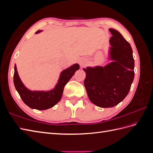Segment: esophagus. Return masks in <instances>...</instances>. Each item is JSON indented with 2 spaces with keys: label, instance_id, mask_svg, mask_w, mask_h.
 <instances>
[{
  "label": "esophagus",
  "instance_id": "34e87169",
  "mask_svg": "<svg viewBox=\"0 0 153 153\" xmlns=\"http://www.w3.org/2000/svg\"><path fill=\"white\" fill-rule=\"evenodd\" d=\"M87 64V61L85 59H81L80 60V65L82 67H84V66H86Z\"/></svg>",
  "mask_w": 153,
  "mask_h": 153
}]
</instances>
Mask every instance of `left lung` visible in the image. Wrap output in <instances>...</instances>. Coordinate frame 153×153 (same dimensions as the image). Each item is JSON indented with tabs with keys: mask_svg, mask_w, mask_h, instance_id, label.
Here are the masks:
<instances>
[{
	"mask_svg": "<svg viewBox=\"0 0 153 153\" xmlns=\"http://www.w3.org/2000/svg\"><path fill=\"white\" fill-rule=\"evenodd\" d=\"M110 58L113 62L105 67L84 68V85L92 103L101 108L118 105L126 98L134 79L135 61L131 45L117 30L109 29Z\"/></svg>",
	"mask_w": 153,
	"mask_h": 153,
	"instance_id": "1",
	"label": "left lung"
}]
</instances>
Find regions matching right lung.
I'll return each instance as SVG.
<instances>
[{"label": "right lung", "mask_w": 153, "mask_h": 153, "mask_svg": "<svg viewBox=\"0 0 153 153\" xmlns=\"http://www.w3.org/2000/svg\"><path fill=\"white\" fill-rule=\"evenodd\" d=\"M41 30L37 31L38 34ZM78 64H73L61 72L57 84L53 89L50 91H32L23 84L18 76L16 66L15 65V73L13 76L14 85L25 104L31 108L37 110H47L56 105L61 99L64 87L71 79L74 74L79 69Z\"/></svg>", "instance_id": "add662e5"}]
</instances>
